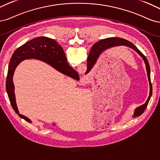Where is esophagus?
I'll use <instances>...</instances> for the list:
<instances>
[{"label":"esophagus","instance_id":"esophagus-1","mask_svg":"<svg viewBox=\"0 0 160 160\" xmlns=\"http://www.w3.org/2000/svg\"><path fill=\"white\" fill-rule=\"evenodd\" d=\"M85 80H85V78H83V79L82 80V81H83V82H84V81H85Z\"/></svg>","mask_w":160,"mask_h":160}]
</instances>
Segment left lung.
Returning <instances> with one entry per match:
<instances>
[{
    "mask_svg": "<svg viewBox=\"0 0 160 160\" xmlns=\"http://www.w3.org/2000/svg\"><path fill=\"white\" fill-rule=\"evenodd\" d=\"M125 46L136 51V52L142 58V59L144 61V63H145V65H146V69L147 71L148 78L149 80V95L148 98L146 102L144 103L143 104L136 108L134 110L133 117L136 118L142 115L143 113L144 110H146V108L148 104L149 101L150 100V98L152 94V85L151 79H150V68H149L148 61L146 56H144L132 42L125 39L116 38V37L108 38L99 40L98 42H97L96 44H94V46H92V48H91V50L90 52L91 54V58L90 61L87 62V71L86 72V74H87L88 72L90 71L92 67H93V66L96 64L97 59L98 58L102 52H104L105 50L109 48L115 47V46Z\"/></svg>",
    "mask_w": 160,
    "mask_h": 160,
    "instance_id": "obj_1",
    "label": "left lung"
}]
</instances>
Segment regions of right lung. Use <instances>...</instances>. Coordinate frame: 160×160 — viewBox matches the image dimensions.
<instances>
[{
  "instance_id": "obj_1",
  "label": "right lung",
  "mask_w": 160,
  "mask_h": 160,
  "mask_svg": "<svg viewBox=\"0 0 160 160\" xmlns=\"http://www.w3.org/2000/svg\"><path fill=\"white\" fill-rule=\"evenodd\" d=\"M28 59H37L44 62L60 72L76 80H79V74L69 66L62 48L52 38L44 37L35 38L14 51L10 61L7 76V94L14 112L26 121L32 123L28 118L19 114L13 83V76L17 67L22 61Z\"/></svg>"
}]
</instances>
